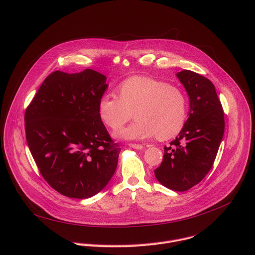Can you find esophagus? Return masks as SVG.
<instances>
[{
  "label": "esophagus",
  "mask_w": 255,
  "mask_h": 255,
  "mask_svg": "<svg viewBox=\"0 0 255 255\" xmlns=\"http://www.w3.org/2000/svg\"><path fill=\"white\" fill-rule=\"evenodd\" d=\"M129 146L134 148V149H143V145L141 144H136V143H129Z\"/></svg>",
  "instance_id": "1"
}]
</instances>
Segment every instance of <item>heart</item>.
<instances>
[{"label": "heart", "instance_id": "b5f03b06", "mask_svg": "<svg viewBox=\"0 0 255 255\" xmlns=\"http://www.w3.org/2000/svg\"><path fill=\"white\" fill-rule=\"evenodd\" d=\"M118 97L104 94L98 102L101 121L110 129L118 130L132 117L136 121L116 136L127 140H142L156 134L167 140L184 128L189 113L186 94L179 88L147 77L134 76L117 87Z\"/></svg>", "mask_w": 255, "mask_h": 255}]
</instances>
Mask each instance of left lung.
<instances>
[{"label": "left lung", "instance_id": "1", "mask_svg": "<svg viewBox=\"0 0 255 255\" xmlns=\"http://www.w3.org/2000/svg\"><path fill=\"white\" fill-rule=\"evenodd\" d=\"M176 77L189 95V118L169 146H164L162 162L154 174L167 189L185 192L198 185L212 168L224 135L225 120L210 80L189 69L177 72Z\"/></svg>", "mask_w": 255, "mask_h": 255}]
</instances>
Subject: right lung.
<instances>
[{"label": "right lung", "mask_w": 255, "mask_h": 255, "mask_svg": "<svg viewBox=\"0 0 255 255\" xmlns=\"http://www.w3.org/2000/svg\"><path fill=\"white\" fill-rule=\"evenodd\" d=\"M107 78L93 69L55 70L25 112L30 152L48 185L59 194L87 199L110 181L121 148L98 114Z\"/></svg>", "instance_id": "add662e5"}]
</instances>
